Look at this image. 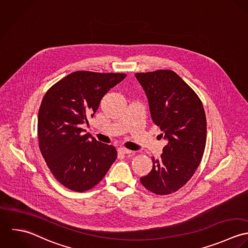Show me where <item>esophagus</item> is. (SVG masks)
Returning a JSON list of instances; mask_svg holds the SVG:
<instances>
[{
	"label": "esophagus",
	"instance_id": "1",
	"mask_svg": "<svg viewBox=\"0 0 248 248\" xmlns=\"http://www.w3.org/2000/svg\"><path fill=\"white\" fill-rule=\"evenodd\" d=\"M118 151H119V152H121V153H123V154H130V153H132V151H131V150L125 149V148H123V147L119 148Z\"/></svg>",
	"mask_w": 248,
	"mask_h": 248
}]
</instances>
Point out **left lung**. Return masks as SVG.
Instances as JSON below:
<instances>
[{
  "label": "left lung",
  "mask_w": 248,
  "mask_h": 248,
  "mask_svg": "<svg viewBox=\"0 0 248 248\" xmlns=\"http://www.w3.org/2000/svg\"><path fill=\"white\" fill-rule=\"evenodd\" d=\"M135 77L148 98L153 123L168 141L161 157H152L150 172L140 180L156 195H170L192 178L201 162L207 133L204 108L195 91L170 70Z\"/></svg>",
  "instance_id": "obj_1"
}]
</instances>
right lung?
<instances>
[{"mask_svg": "<svg viewBox=\"0 0 248 248\" xmlns=\"http://www.w3.org/2000/svg\"><path fill=\"white\" fill-rule=\"evenodd\" d=\"M125 74L74 72L52 85L38 113L41 153L56 178L66 188L85 192L104 177L117 158L113 146L98 142L80 126L88 124L103 96Z\"/></svg>", "mask_w": 248, "mask_h": 248, "instance_id": "add662e5", "label": "right lung"}]
</instances>
